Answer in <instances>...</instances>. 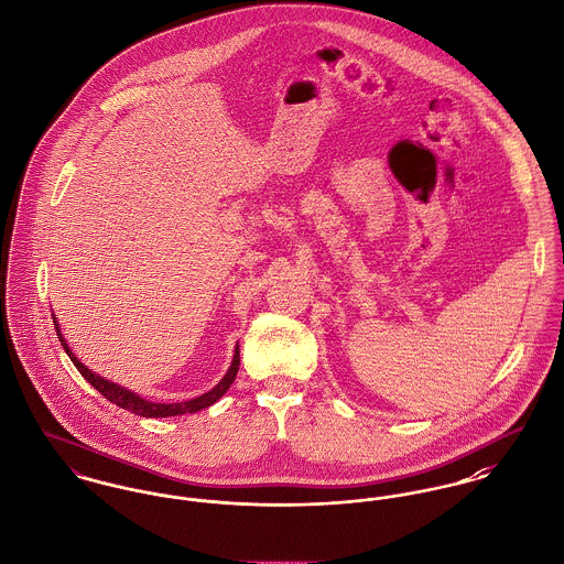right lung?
<instances>
[{"mask_svg": "<svg viewBox=\"0 0 564 564\" xmlns=\"http://www.w3.org/2000/svg\"><path fill=\"white\" fill-rule=\"evenodd\" d=\"M53 315V313H51ZM53 324H55V333H57V339L64 347V351L70 356L73 365L79 369V373L86 378L87 382L98 390L105 399H109L111 403L129 410L137 416H145V419H165V416H180V414H193V412H199L204 408H210L213 403H217L218 399L227 392V389L234 384L236 380V373H238V367H240V346H236L234 349V358H231V365L227 369V373L223 376V380L218 382L215 389L195 397V399H188V401H180V403H156V401H148L143 397H139L137 392L124 389L111 380H105L102 376L94 373L91 369H87L86 365L73 354V349L66 344L64 335H62V328L57 324V317H53Z\"/></svg>", "mask_w": 564, "mask_h": 564, "instance_id": "right-lung-1", "label": "right lung"}]
</instances>
